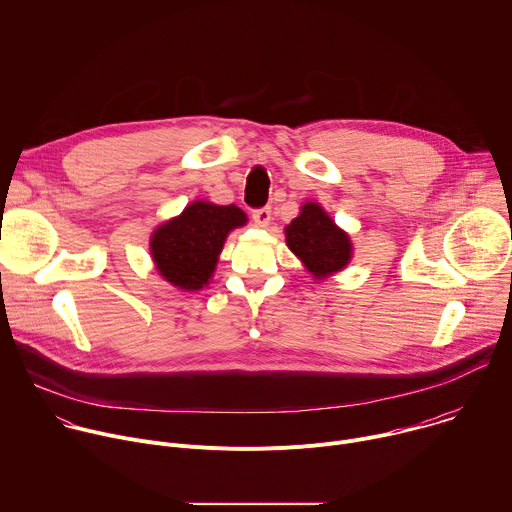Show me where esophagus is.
Wrapping results in <instances>:
<instances>
[{
    "mask_svg": "<svg viewBox=\"0 0 512 512\" xmlns=\"http://www.w3.org/2000/svg\"><path fill=\"white\" fill-rule=\"evenodd\" d=\"M253 221L257 227H267L271 221V208L269 206H261L253 210Z\"/></svg>",
    "mask_w": 512,
    "mask_h": 512,
    "instance_id": "1",
    "label": "esophagus"
}]
</instances>
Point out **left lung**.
I'll list each match as a JSON object with an SVG mask.
<instances>
[{"label": "left lung", "mask_w": 512, "mask_h": 512, "mask_svg": "<svg viewBox=\"0 0 512 512\" xmlns=\"http://www.w3.org/2000/svg\"><path fill=\"white\" fill-rule=\"evenodd\" d=\"M285 241L316 279L340 271L350 261L352 247L348 235L334 225L316 202H306L300 216L287 225Z\"/></svg>", "instance_id": "1"}]
</instances>
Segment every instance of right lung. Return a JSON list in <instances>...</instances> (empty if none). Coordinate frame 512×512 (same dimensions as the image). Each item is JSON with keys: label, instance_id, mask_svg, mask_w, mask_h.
I'll return each instance as SVG.
<instances>
[{"label": "right lung", "instance_id": "obj_1", "mask_svg": "<svg viewBox=\"0 0 512 512\" xmlns=\"http://www.w3.org/2000/svg\"><path fill=\"white\" fill-rule=\"evenodd\" d=\"M245 223V212L235 204L192 202L152 237V257L160 275L180 289H200L208 283L229 231Z\"/></svg>", "mask_w": 512, "mask_h": 512}]
</instances>
